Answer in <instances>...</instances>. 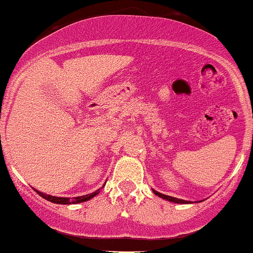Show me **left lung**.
Returning a JSON list of instances; mask_svg holds the SVG:
<instances>
[{
  "label": "left lung",
  "instance_id": "1",
  "mask_svg": "<svg viewBox=\"0 0 253 253\" xmlns=\"http://www.w3.org/2000/svg\"><path fill=\"white\" fill-rule=\"evenodd\" d=\"M153 191H154V194H155V195L159 196V198L165 199V200H167V201H172V203H175V204H190V201H185V200H182V199L173 198V196L165 195V194L159 193V191H156V190H153Z\"/></svg>",
  "mask_w": 253,
  "mask_h": 253
}]
</instances>
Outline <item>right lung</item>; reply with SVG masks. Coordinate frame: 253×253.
Masks as SVG:
<instances>
[{
    "label": "right lung",
    "instance_id": "right-lung-1",
    "mask_svg": "<svg viewBox=\"0 0 253 253\" xmlns=\"http://www.w3.org/2000/svg\"><path fill=\"white\" fill-rule=\"evenodd\" d=\"M39 193L40 196H42L43 199L46 200L50 201V203H54V204H62V205H69V204H79V203H84V201H88L91 200L92 198H94L97 194H99V189L95 190L94 193L91 194H87V195L84 196H76V198L71 199V198H58V196H52V195H47V194L41 193V191L36 190Z\"/></svg>",
    "mask_w": 253,
    "mask_h": 253
}]
</instances>
